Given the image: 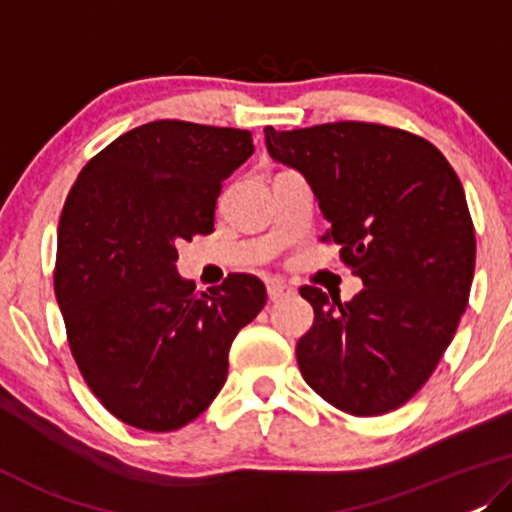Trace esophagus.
<instances>
[{
    "mask_svg": "<svg viewBox=\"0 0 512 512\" xmlns=\"http://www.w3.org/2000/svg\"><path fill=\"white\" fill-rule=\"evenodd\" d=\"M266 292H269V299L276 304V301H283V299H290L294 297V290L290 285L280 283V280H271L269 285H266Z\"/></svg>",
    "mask_w": 512,
    "mask_h": 512,
    "instance_id": "1",
    "label": "esophagus"
}]
</instances>
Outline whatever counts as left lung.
<instances>
[{
	"instance_id": "obj_1",
	"label": "left lung",
	"mask_w": 512,
	"mask_h": 512,
	"mask_svg": "<svg viewBox=\"0 0 512 512\" xmlns=\"http://www.w3.org/2000/svg\"><path fill=\"white\" fill-rule=\"evenodd\" d=\"M273 160L318 199L341 259L364 290L350 301L301 287L315 320L297 343L301 376L350 415H383L434 373L469 304L475 232L441 150L403 129L329 122L264 127Z\"/></svg>"
}]
</instances>
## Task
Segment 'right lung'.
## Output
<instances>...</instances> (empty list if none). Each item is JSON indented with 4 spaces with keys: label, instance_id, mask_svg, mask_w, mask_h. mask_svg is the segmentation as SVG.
<instances>
[{
    "label": "right lung",
    "instance_id": "add662e5",
    "mask_svg": "<svg viewBox=\"0 0 512 512\" xmlns=\"http://www.w3.org/2000/svg\"><path fill=\"white\" fill-rule=\"evenodd\" d=\"M246 129L155 120L92 157L57 227L55 297L85 383L118 420L174 431L227 380L229 348L266 304L234 273L194 292L178 243L211 234L222 181L253 155Z\"/></svg>",
    "mask_w": 512,
    "mask_h": 512
}]
</instances>
